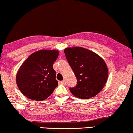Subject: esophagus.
<instances>
[{
  "mask_svg": "<svg viewBox=\"0 0 133 133\" xmlns=\"http://www.w3.org/2000/svg\"><path fill=\"white\" fill-rule=\"evenodd\" d=\"M60 83H61V84H62L65 85V84H66V81H65V80L61 81H60Z\"/></svg>",
  "mask_w": 133,
  "mask_h": 133,
  "instance_id": "esophagus-1",
  "label": "esophagus"
}]
</instances>
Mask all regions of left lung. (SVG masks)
Listing matches in <instances>:
<instances>
[{"label": "left lung", "instance_id": "8db88e82", "mask_svg": "<svg viewBox=\"0 0 133 133\" xmlns=\"http://www.w3.org/2000/svg\"><path fill=\"white\" fill-rule=\"evenodd\" d=\"M64 52L77 79L76 86L69 89L71 93L85 99L101 92L108 77V69L103 59L81 47L67 48Z\"/></svg>", "mask_w": 133, "mask_h": 133}]
</instances>
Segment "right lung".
<instances>
[{
	"label": "right lung",
	"instance_id": "obj_1",
	"mask_svg": "<svg viewBox=\"0 0 133 133\" xmlns=\"http://www.w3.org/2000/svg\"><path fill=\"white\" fill-rule=\"evenodd\" d=\"M57 50H40L30 55L18 69L16 82L28 99L43 101L52 95L58 83L53 64L58 58Z\"/></svg>",
	"mask_w": 133,
	"mask_h": 133
}]
</instances>
